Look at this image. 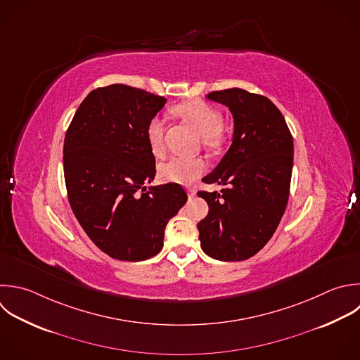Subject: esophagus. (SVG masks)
<instances>
[{
  "mask_svg": "<svg viewBox=\"0 0 360 360\" xmlns=\"http://www.w3.org/2000/svg\"><path fill=\"white\" fill-rule=\"evenodd\" d=\"M186 191H187V194H188L190 198H194V197H195V190H194L193 187H187Z\"/></svg>",
  "mask_w": 360,
  "mask_h": 360,
  "instance_id": "34e87169",
  "label": "esophagus"
}]
</instances>
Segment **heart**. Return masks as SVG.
<instances>
[{
  "label": "heart",
  "mask_w": 360,
  "mask_h": 360,
  "mask_svg": "<svg viewBox=\"0 0 360 360\" xmlns=\"http://www.w3.org/2000/svg\"><path fill=\"white\" fill-rule=\"evenodd\" d=\"M174 112L188 121L205 139L207 145H214L218 142L219 131L224 125V117L215 107L201 100H193L177 105ZM163 131L165 125L159 117L152 118L148 124L146 138L149 148L155 155H159L163 150ZM204 162L200 159L174 156L160 165L159 176L166 183L186 186L191 184L204 172Z\"/></svg>",
  "instance_id": "1"
}]
</instances>
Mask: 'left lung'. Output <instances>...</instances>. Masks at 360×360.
I'll return each instance as SVG.
<instances>
[{
	"mask_svg": "<svg viewBox=\"0 0 360 360\" xmlns=\"http://www.w3.org/2000/svg\"><path fill=\"white\" fill-rule=\"evenodd\" d=\"M205 98L229 108L233 135L221 162L202 177L207 184L225 188L197 193L210 208L197 225L201 249L217 260H246L269 242L284 214L292 136L283 114L267 97L229 89Z\"/></svg>",
	"mask_w": 360,
	"mask_h": 360,
	"instance_id": "1",
	"label": "left lung"
}]
</instances>
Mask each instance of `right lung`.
Returning <instances> with one entry per match:
<instances>
[{
    "label": "right lung",
    "instance_id": "add662e5",
    "mask_svg": "<svg viewBox=\"0 0 360 360\" xmlns=\"http://www.w3.org/2000/svg\"><path fill=\"white\" fill-rule=\"evenodd\" d=\"M166 98L125 84L93 90L77 108L63 146L72 210L108 256L141 262L163 248L165 228L186 204L174 183L150 186L155 156L146 128Z\"/></svg>",
    "mask_w": 360,
    "mask_h": 360
}]
</instances>
